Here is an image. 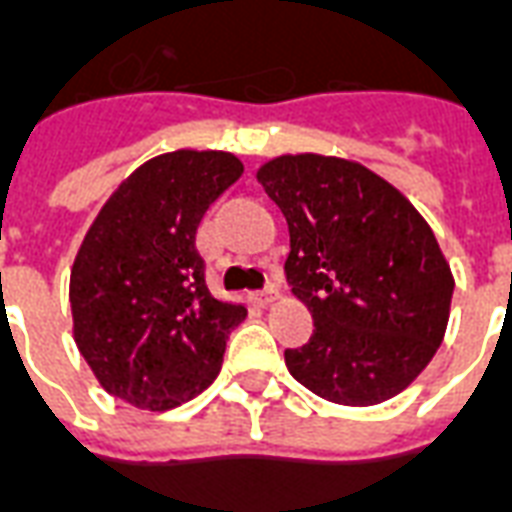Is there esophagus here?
Here are the masks:
<instances>
[{"instance_id":"34e87169","label":"esophagus","mask_w":512,"mask_h":512,"mask_svg":"<svg viewBox=\"0 0 512 512\" xmlns=\"http://www.w3.org/2000/svg\"><path fill=\"white\" fill-rule=\"evenodd\" d=\"M253 299H256V302H259L261 307L272 305V302L278 299V286H275V283H270V286H267V288H261V291H256V294H253Z\"/></svg>"}]
</instances>
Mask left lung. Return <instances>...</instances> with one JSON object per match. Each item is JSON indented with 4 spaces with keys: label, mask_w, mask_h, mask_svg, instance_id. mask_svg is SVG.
<instances>
[{
    "label": "left lung",
    "mask_w": 512,
    "mask_h": 512,
    "mask_svg": "<svg viewBox=\"0 0 512 512\" xmlns=\"http://www.w3.org/2000/svg\"><path fill=\"white\" fill-rule=\"evenodd\" d=\"M256 178L291 237L286 280L313 313V337L286 367L337 405L405 391L445 337L453 275L424 215L356 161L278 156Z\"/></svg>",
    "instance_id": "obj_1"
}]
</instances>
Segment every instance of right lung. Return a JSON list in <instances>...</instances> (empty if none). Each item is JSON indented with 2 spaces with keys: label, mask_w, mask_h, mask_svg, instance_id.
<instances>
[{
  "label": "right lung",
  "mask_w": 512,
  "mask_h": 512,
  "mask_svg": "<svg viewBox=\"0 0 512 512\" xmlns=\"http://www.w3.org/2000/svg\"><path fill=\"white\" fill-rule=\"evenodd\" d=\"M242 175L226 151H172L115 188L69 275L75 343L107 394L172 410L221 372L248 310L215 299L197 251L207 207Z\"/></svg>",
  "instance_id": "obj_1"
}]
</instances>
